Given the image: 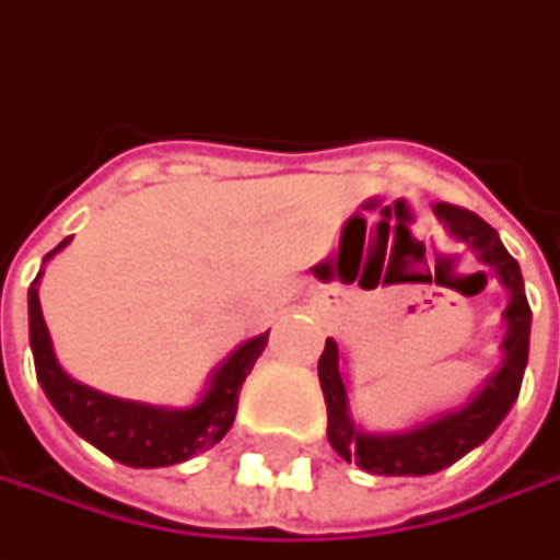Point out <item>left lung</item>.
I'll list each match as a JSON object with an SVG mask.
<instances>
[{
    "instance_id": "obj_1",
    "label": "left lung",
    "mask_w": 560,
    "mask_h": 560,
    "mask_svg": "<svg viewBox=\"0 0 560 560\" xmlns=\"http://www.w3.org/2000/svg\"><path fill=\"white\" fill-rule=\"evenodd\" d=\"M433 211L458 243H464L470 252H477V258L495 270V277L508 290L502 364H499V371L486 376L483 386L467 401H462L458 408H448L442 415L420 420L408 430L368 433L349 415L346 376L339 374L342 371V352L334 339H327L324 355L317 361V376H320V389H324V401H327V440H330L339 458L358 464L368 474L423 477V474H436L442 467L464 458L467 452L483 445L492 436V430L505 420L511 405L517 401L521 380L527 371L533 314H529L527 295H524V277H521L517 261L508 255L499 233L486 224L480 214L445 202L436 205Z\"/></svg>"
}]
</instances>
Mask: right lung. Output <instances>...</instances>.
I'll list each match as a JSON object with an SVG mask.
<instances>
[{"instance_id": "1", "label": "right lung", "mask_w": 560, "mask_h": 560, "mask_svg": "<svg viewBox=\"0 0 560 560\" xmlns=\"http://www.w3.org/2000/svg\"><path fill=\"white\" fill-rule=\"evenodd\" d=\"M71 243L61 240L58 246L46 255V261L55 252ZM39 277L27 290V312H31V349L33 364H36V380L43 386L52 408L68 420V427L77 436L96 445L108 458L127 464V467H171L180 464L214 442L226 436L236 418L240 405V389L246 383L248 371L255 368L258 355L268 346V334H258L236 346L230 355L218 364V371L208 376L202 398L189 408H164V405H145V401H130V398L105 396L86 383H77L68 374L52 349V336L43 320L39 308Z\"/></svg>"}]
</instances>
